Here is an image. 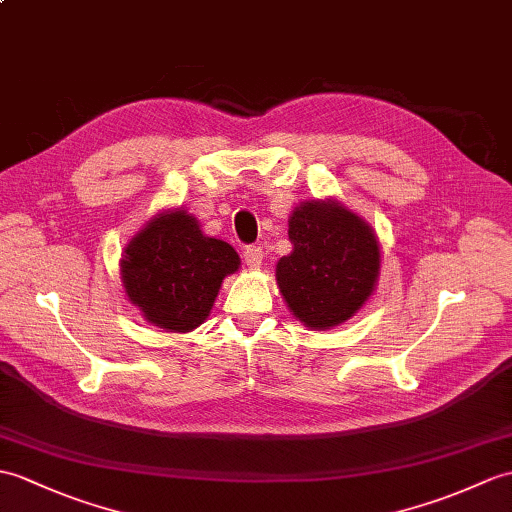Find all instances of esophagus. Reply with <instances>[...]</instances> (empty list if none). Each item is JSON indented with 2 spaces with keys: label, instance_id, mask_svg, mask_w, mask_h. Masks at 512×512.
I'll list each match as a JSON object with an SVG mask.
<instances>
[{
  "label": "esophagus",
  "instance_id": "1",
  "mask_svg": "<svg viewBox=\"0 0 512 512\" xmlns=\"http://www.w3.org/2000/svg\"><path fill=\"white\" fill-rule=\"evenodd\" d=\"M244 261L248 268H259L261 261H264V248L261 246H246Z\"/></svg>",
  "mask_w": 512,
  "mask_h": 512
}]
</instances>
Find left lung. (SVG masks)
Returning a JSON list of instances; mask_svg holds the SVG:
<instances>
[{
	"label": "left lung",
	"mask_w": 512,
	"mask_h": 512,
	"mask_svg": "<svg viewBox=\"0 0 512 512\" xmlns=\"http://www.w3.org/2000/svg\"><path fill=\"white\" fill-rule=\"evenodd\" d=\"M288 257L277 283L294 316L312 329L349 320L375 290L379 244L368 224L336 200H312L290 218Z\"/></svg>",
	"instance_id": "1"
}]
</instances>
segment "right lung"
Instances as JSON below:
<instances>
[{"mask_svg": "<svg viewBox=\"0 0 512 512\" xmlns=\"http://www.w3.org/2000/svg\"><path fill=\"white\" fill-rule=\"evenodd\" d=\"M240 268L227 242L202 235L187 211H165L124 251L122 281L148 323L189 331L205 323L222 279Z\"/></svg>", "mask_w": 512, "mask_h": 512, "instance_id": "right-lung-1", "label": "right lung"}]
</instances>
